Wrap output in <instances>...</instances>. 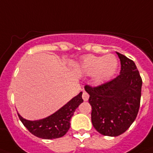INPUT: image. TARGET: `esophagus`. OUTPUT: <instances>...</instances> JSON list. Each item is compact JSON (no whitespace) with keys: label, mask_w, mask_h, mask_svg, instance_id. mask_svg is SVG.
Returning <instances> with one entry per match:
<instances>
[{"label":"esophagus","mask_w":153,"mask_h":153,"mask_svg":"<svg viewBox=\"0 0 153 153\" xmlns=\"http://www.w3.org/2000/svg\"><path fill=\"white\" fill-rule=\"evenodd\" d=\"M89 98V95L88 94V92H86L85 91H83L82 93V99L84 100V101H87Z\"/></svg>","instance_id":"obj_1"}]
</instances>
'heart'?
Wrapping results in <instances>:
<instances>
[{
	"instance_id": "obj_1",
	"label": "heart",
	"mask_w": 153,
	"mask_h": 153,
	"mask_svg": "<svg viewBox=\"0 0 153 153\" xmlns=\"http://www.w3.org/2000/svg\"><path fill=\"white\" fill-rule=\"evenodd\" d=\"M117 67L118 61L114 54L88 55L82 61L81 70L88 75L93 74V80L96 84H103L114 77Z\"/></svg>"
}]
</instances>
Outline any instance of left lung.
<instances>
[{"label":"left lung","mask_w":153,"mask_h":153,"mask_svg":"<svg viewBox=\"0 0 153 153\" xmlns=\"http://www.w3.org/2000/svg\"><path fill=\"white\" fill-rule=\"evenodd\" d=\"M120 61V74L97 87L85 86L92 106L91 119L99 133L116 137L128 130L138 113L142 81L133 61L116 52Z\"/></svg>","instance_id":"obj_1"}]
</instances>
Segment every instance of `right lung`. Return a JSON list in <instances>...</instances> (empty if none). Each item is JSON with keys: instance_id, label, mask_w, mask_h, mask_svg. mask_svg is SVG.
Returning <instances> with one entry per match:
<instances>
[{"instance_id": "1", "label": "right lung", "mask_w": 153, "mask_h": 153, "mask_svg": "<svg viewBox=\"0 0 153 153\" xmlns=\"http://www.w3.org/2000/svg\"><path fill=\"white\" fill-rule=\"evenodd\" d=\"M82 92L74 96L56 112L47 117L36 120H26L18 114L24 126L33 134L43 139L61 138L70 128V120L79 105L83 102Z\"/></svg>"}]
</instances>
